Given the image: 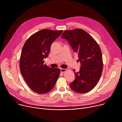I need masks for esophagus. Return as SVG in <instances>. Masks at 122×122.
Listing matches in <instances>:
<instances>
[{"label":"esophagus","instance_id":"esophagus-1","mask_svg":"<svg viewBox=\"0 0 122 122\" xmlns=\"http://www.w3.org/2000/svg\"><path fill=\"white\" fill-rule=\"evenodd\" d=\"M60 71H61V72L62 73H64L66 71L67 69H65V68H61L60 69Z\"/></svg>","mask_w":122,"mask_h":122}]
</instances>
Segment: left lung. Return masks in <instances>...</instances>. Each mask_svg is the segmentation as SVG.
<instances>
[{
	"mask_svg": "<svg viewBox=\"0 0 122 122\" xmlns=\"http://www.w3.org/2000/svg\"><path fill=\"white\" fill-rule=\"evenodd\" d=\"M61 38L66 40L78 54V60L81 66L79 72L73 70L75 79L70 84L71 88L79 93L90 91L98 82L103 70L102 53L98 43L82 29L65 31Z\"/></svg>",
	"mask_w": 122,
	"mask_h": 122,
	"instance_id": "1",
	"label": "left lung"
}]
</instances>
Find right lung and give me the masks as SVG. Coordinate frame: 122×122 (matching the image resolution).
I'll use <instances>...</instances> for the list:
<instances>
[{
    "label": "right lung",
    "instance_id": "1",
    "mask_svg": "<svg viewBox=\"0 0 122 122\" xmlns=\"http://www.w3.org/2000/svg\"><path fill=\"white\" fill-rule=\"evenodd\" d=\"M63 30L44 29L32 35L23 47L20 58V69L29 87L38 94H46L54 88L59 77L60 69L44 64L51 44Z\"/></svg>",
    "mask_w": 122,
    "mask_h": 122
}]
</instances>
